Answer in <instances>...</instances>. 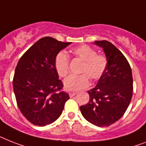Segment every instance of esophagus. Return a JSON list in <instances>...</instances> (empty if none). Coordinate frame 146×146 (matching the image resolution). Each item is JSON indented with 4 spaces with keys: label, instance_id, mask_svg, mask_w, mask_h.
<instances>
[{
    "label": "esophagus",
    "instance_id": "esophagus-1",
    "mask_svg": "<svg viewBox=\"0 0 146 146\" xmlns=\"http://www.w3.org/2000/svg\"><path fill=\"white\" fill-rule=\"evenodd\" d=\"M76 95H77V92H70V93H69V96H70L71 98L74 97Z\"/></svg>",
    "mask_w": 146,
    "mask_h": 146
}]
</instances>
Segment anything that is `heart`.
<instances>
[{
    "label": "heart",
    "mask_w": 146,
    "mask_h": 146,
    "mask_svg": "<svg viewBox=\"0 0 146 146\" xmlns=\"http://www.w3.org/2000/svg\"><path fill=\"white\" fill-rule=\"evenodd\" d=\"M72 55L81 61L83 65L80 68L79 76H70L64 80V87L68 91H79L88 87L90 79L99 80L103 75L108 65L105 56L97 54L96 50L89 45L83 44L72 50ZM55 68L61 78H65L68 74L69 57L63 52H60L55 58Z\"/></svg>",
    "instance_id": "obj_1"
}]
</instances>
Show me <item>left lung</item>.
<instances>
[{
    "label": "left lung",
    "mask_w": 146,
    "mask_h": 146,
    "mask_svg": "<svg viewBox=\"0 0 146 146\" xmlns=\"http://www.w3.org/2000/svg\"><path fill=\"white\" fill-rule=\"evenodd\" d=\"M108 60L103 75L96 87L88 91L90 101L80 106L81 113L98 127L115 123L127 110L133 95L132 71L122 53L108 41H95Z\"/></svg>",
    "instance_id": "obj_1"
}]
</instances>
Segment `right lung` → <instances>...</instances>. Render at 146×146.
<instances>
[{"mask_svg":"<svg viewBox=\"0 0 146 146\" xmlns=\"http://www.w3.org/2000/svg\"><path fill=\"white\" fill-rule=\"evenodd\" d=\"M71 44L52 37L37 41L19 60L13 78V90L20 111L31 123L44 126L62 113L68 93L55 68V58Z\"/></svg>","mask_w":146,"mask_h":146,"instance_id":"1","label":"right lung"}]
</instances>
